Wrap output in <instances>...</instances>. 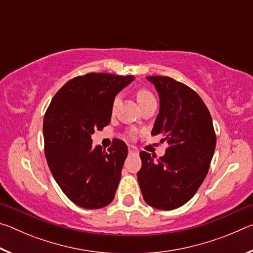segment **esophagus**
Returning <instances> with one entry per match:
<instances>
[{"label": "esophagus", "instance_id": "esophagus-1", "mask_svg": "<svg viewBox=\"0 0 253 253\" xmlns=\"http://www.w3.org/2000/svg\"><path fill=\"white\" fill-rule=\"evenodd\" d=\"M128 153L129 154H138V149L134 146H128Z\"/></svg>", "mask_w": 253, "mask_h": 253}]
</instances>
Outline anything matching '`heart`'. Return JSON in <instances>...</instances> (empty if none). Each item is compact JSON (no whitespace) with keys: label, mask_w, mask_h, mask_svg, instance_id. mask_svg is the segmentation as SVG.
<instances>
[{"label":"heart","mask_w":253,"mask_h":253,"mask_svg":"<svg viewBox=\"0 0 253 253\" xmlns=\"http://www.w3.org/2000/svg\"><path fill=\"white\" fill-rule=\"evenodd\" d=\"M136 98H137V101H138V104L142 105V104H144V102H146V101H148V100L153 99L154 96L152 95L151 92H149V91L147 90V89L142 88V89H138V90H137V92H136ZM117 101H118V97L115 98L114 101H113V108H114L115 106H116Z\"/></svg>","instance_id":"heart-1"}]
</instances>
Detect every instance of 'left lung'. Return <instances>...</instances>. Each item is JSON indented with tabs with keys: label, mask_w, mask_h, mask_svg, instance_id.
I'll return each mask as SVG.
<instances>
[{
	"label": "left lung",
	"mask_w": 253,
	"mask_h": 253,
	"mask_svg": "<svg viewBox=\"0 0 253 253\" xmlns=\"http://www.w3.org/2000/svg\"><path fill=\"white\" fill-rule=\"evenodd\" d=\"M155 85L160 113L152 135L169 144L165 155L156 158L140 152L137 173L140 191L148 205L174 210L188 202L203 183L215 151L212 117L201 97L169 77H146Z\"/></svg>",
	"instance_id": "left-lung-1"
}]
</instances>
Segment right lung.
Returning a JSON list of instances; mask_svg holds the SVG:
<instances>
[{
    "instance_id": "obj_1",
    "label": "right lung",
    "mask_w": 253,
    "mask_h": 253,
    "mask_svg": "<svg viewBox=\"0 0 253 253\" xmlns=\"http://www.w3.org/2000/svg\"><path fill=\"white\" fill-rule=\"evenodd\" d=\"M134 76L87 74L55 93L43 121L44 153L55 182L80 208L95 210L115 198L128 153L115 139L108 152L92 145L91 135L108 125L113 101Z\"/></svg>"
}]
</instances>
